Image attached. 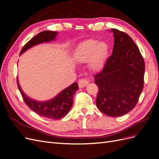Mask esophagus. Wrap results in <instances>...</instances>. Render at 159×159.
Listing matches in <instances>:
<instances>
[{
	"label": "esophagus",
	"instance_id": "obj_1",
	"mask_svg": "<svg viewBox=\"0 0 159 159\" xmlns=\"http://www.w3.org/2000/svg\"><path fill=\"white\" fill-rule=\"evenodd\" d=\"M89 83V81L86 79V78H82L79 81H78V85H79V87L80 88H83L84 87H85L86 85H87Z\"/></svg>",
	"mask_w": 159,
	"mask_h": 159
}]
</instances>
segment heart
<instances>
[{
    "instance_id": "b5f03b06",
    "label": "heart",
    "mask_w": 159,
    "mask_h": 159,
    "mask_svg": "<svg viewBox=\"0 0 159 159\" xmlns=\"http://www.w3.org/2000/svg\"><path fill=\"white\" fill-rule=\"evenodd\" d=\"M109 46L106 42L93 39L85 40L77 47L75 60L81 63L89 61V68L93 71L102 69L107 59Z\"/></svg>"
}]
</instances>
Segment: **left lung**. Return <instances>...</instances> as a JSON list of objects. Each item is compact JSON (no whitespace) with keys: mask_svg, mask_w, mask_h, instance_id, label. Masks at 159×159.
<instances>
[{"mask_svg":"<svg viewBox=\"0 0 159 159\" xmlns=\"http://www.w3.org/2000/svg\"><path fill=\"white\" fill-rule=\"evenodd\" d=\"M112 55L94 75L99 91L96 105L110 117L122 116L135 107L144 86L145 61L139 48L125 32L112 28Z\"/></svg>","mask_w":159,"mask_h":159,"instance_id":"obj_1","label":"left lung"}]
</instances>
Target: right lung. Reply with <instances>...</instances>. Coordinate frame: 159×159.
<instances>
[{
  "label": "right lung",
  "mask_w": 159,
  "mask_h": 159,
  "mask_svg": "<svg viewBox=\"0 0 159 159\" xmlns=\"http://www.w3.org/2000/svg\"><path fill=\"white\" fill-rule=\"evenodd\" d=\"M57 34V32L50 30H45L38 33L24 46L20 51V54L33 46L54 40ZM16 80L18 89L27 106L40 116L54 120L63 118L69 113L74 103V95L79 88L78 84L75 82L64 89L56 98L47 102H40L33 100L26 95L20 87L18 79Z\"/></svg>",
  "instance_id": "right-lung-1"
}]
</instances>
